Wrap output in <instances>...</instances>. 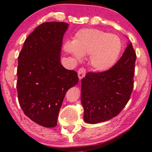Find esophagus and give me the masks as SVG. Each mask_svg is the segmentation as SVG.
<instances>
[{
    "label": "esophagus",
    "mask_w": 152,
    "mask_h": 152,
    "mask_svg": "<svg viewBox=\"0 0 152 152\" xmlns=\"http://www.w3.org/2000/svg\"><path fill=\"white\" fill-rule=\"evenodd\" d=\"M86 75V69L84 68H80L78 70V77L80 78V80L82 79Z\"/></svg>",
    "instance_id": "esophagus-1"
}]
</instances>
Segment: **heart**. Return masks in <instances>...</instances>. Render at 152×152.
Masks as SVG:
<instances>
[{
	"mask_svg": "<svg viewBox=\"0 0 152 152\" xmlns=\"http://www.w3.org/2000/svg\"><path fill=\"white\" fill-rule=\"evenodd\" d=\"M64 49L77 59L90 55V64L98 71H106L113 66L122 50L118 36L97 29H83L77 32L72 42H66Z\"/></svg>",
	"mask_w": 152,
	"mask_h": 152,
	"instance_id": "1",
	"label": "heart"
}]
</instances>
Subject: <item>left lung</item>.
<instances>
[{
    "mask_svg": "<svg viewBox=\"0 0 152 152\" xmlns=\"http://www.w3.org/2000/svg\"><path fill=\"white\" fill-rule=\"evenodd\" d=\"M136 59V52L130 42L109 70L87 72L82 80L81 91L85 122L96 124L107 121L124 109L134 88Z\"/></svg>",
    "mask_w": 152,
    "mask_h": 152,
    "instance_id": "obj_1",
    "label": "left lung"
}]
</instances>
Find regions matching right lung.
Segmentation results:
<instances>
[{
	"mask_svg": "<svg viewBox=\"0 0 152 152\" xmlns=\"http://www.w3.org/2000/svg\"><path fill=\"white\" fill-rule=\"evenodd\" d=\"M68 24L45 22L27 37L18 58L16 88L24 113L45 127L57 126L66 92L78 83L77 73L60 62Z\"/></svg>",
	"mask_w": 152,
	"mask_h": 152,
	"instance_id": "add662e5",
	"label": "right lung"
}]
</instances>
